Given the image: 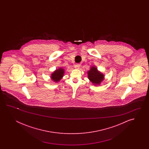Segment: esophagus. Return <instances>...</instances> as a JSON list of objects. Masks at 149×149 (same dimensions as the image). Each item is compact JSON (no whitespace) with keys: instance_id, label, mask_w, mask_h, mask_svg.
Here are the masks:
<instances>
[{"instance_id":"obj_1","label":"esophagus","mask_w":149,"mask_h":149,"mask_svg":"<svg viewBox=\"0 0 149 149\" xmlns=\"http://www.w3.org/2000/svg\"><path fill=\"white\" fill-rule=\"evenodd\" d=\"M74 68L76 69H79V68H80V64H74Z\"/></svg>"}]
</instances>
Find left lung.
I'll list each match as a JSON object with an SVG mask.
<instances>
[{
	"label": "left lung",
	"mask_w": 149,
	"mask_h": 149,
	"mask_svg": "<svg viewBox=\"0 0 149 149\" xmlns=\"http://www.w3.org/2000/svg\"><path fill=\"white\" fill-rule=\"evenodd\" d=\"M88 78L92 82L93 85L97 86L100 85L101 82L104 80V74L98 71L95 65H93L87 71Z\"/></svg>",
	"instance_id": "8db88e82"
}]
</instances>
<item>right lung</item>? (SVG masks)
I'll return each instance as SVG.
<instances>
[{
	"label": "right lung",
	"instance_id": "right-lung-1",
	"mask_svg": "<svg viewBox=\"0 0 149 149\" xmlns=\"http://www.w3.org/2000/svg\"><path fill=\"white\" fill-rule=\"evenodd\" d=\"M65 71V69L62 67H60L58 69H56L51 73L50 77L52 80H53L55 82H59L63 77Z\"/></svg>",
	"mask_w": 149,
	"mask_h": 149
}]
</instances>
